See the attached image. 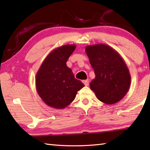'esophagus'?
Returning <instances> with one entry per match:
<instances>
[{"mask_svg": "<svg viewBox=\"0 0 150 150\" xmlns=\"http://www.w3.org/2000/svg\"><path fill=\"white\" fill-rule=\"evenodd\" d=\"M83 83H84V85H85L86 86H88L89 85V81H88V80H83Z\"/></svg>", "mask_w": 150, "mask_h": 150, "instance_id": "1", "label": "esophagus"}]
</instances>
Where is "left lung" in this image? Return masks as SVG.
I'll use <instances>...</instances> for the list:
<instances>
[{"mask_svg":"<svg viewBox=\"0 0 150 150\" xmlns=\"http://www.w3.org/2000/svg\"><path fill=\"white\" fill-rule=\"evenodd\" d=\"M86 52L96 78L90 87L99 101L107 105L117 103L129 90L131 76L119 52L105 44L86 47Z\"/></svg>","mask_w":150,"mask_h":150,"instance_id":"8db88e82","label":"left lung"}]
</instances>
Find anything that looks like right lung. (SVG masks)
I'll list each match as a JSON object with an SVG mask.
<instances>
[{"label":"right lung","instance_id":"right-lung-1","mask_svg":"<svg viewBox=\"0 0 150 150\" xmlns=\"http://www.w3.org/2000/svg\"><path fill=\"white\" fill-rule=\"evenodd\" d=\"M76 45L57 47L47 55L36 74L35 86L45 103L62 109L75 99L84 84L76 79L67 61L76 49Z\"/></svg>","mask_w":150,"mask_h":150}]
</instances>
